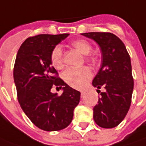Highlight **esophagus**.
Returning <instances> with one entry per match:
<instances>
[{
	"label": "esophagus",
	"mask_w": 146,
	"mask_h": 146,
	"mask_svg": "<svg viewBox=\"0 0 146 146\" xmlns=\"http://www.w3.org/2000/svg\"><path fill=\"white\" fill-rule=\"evenodd\" d=\"M85 95H86V92H85V91H81V98H83Z\"/></svg>",
	"instance_id": "1"
}]
</instances>
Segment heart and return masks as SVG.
I'll return each mask as SVG.
<instances>
[{
    "mask_svg": "<svg viewBox=\"0 0 146 146\" xmlns=\"http://www.w3.org/2000/svg\"><path fill=\"white\" fill-rule=\"evenodd\" d=\"M71 47L76 51L86 56V59L91 65L97 66L99 64V58L97 55L90 53L93 49V45L86 39H77L71 42ZM50 61L52 65L56 69H61L64 67L63 52L60 46L52 48L50 54ZM92 77V72L88 67L81 68H69L63 73L65 81L71 87L75 89H81Z\"/></svg>",
    "mask_w": 146,
    "mask_h": 146,
    "instance_id": "obj_1",
    "label": "heart"
}]
</instances>
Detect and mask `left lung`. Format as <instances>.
Returning a JSON list of instances; mask_svg holds the SVG:
<instances>
[{"label": "left lung", "instance_id": "1", "mask_svg": "<svg viewBox=\"0 0 146 146\" xmlns=\"http://www.w3.org/2000/svg\"><path fill=\"white\" fill-rule=\"evenodd\" d=\"M81 35L94 40L102 52V67L93 86L106 91L94 108V119L105 129L117 126L127 114L133 90L130 56L121 40L111 33L91 32Z\"/></svg>", "mask_w": 146, "mask_h": 146}]
</instances>
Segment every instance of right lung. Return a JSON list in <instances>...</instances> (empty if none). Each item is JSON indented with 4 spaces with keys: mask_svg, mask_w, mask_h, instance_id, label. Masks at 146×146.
Masks as SVG:
<instances>
[{
    "mask_svg": "<svg viewBox=\"0 0 146 146\" xmlns=\"http://www.w3.org/2000/svg\"><path fill=\"white\" fill-rule=\"evenodd\" d=\"M69 35L30 36L21 45L15 60L13 78L19 104L32 122L44 131L67 127L80 102L81 93L58 77L50 61L52 48ZM52 87L62 88V94L51 93Z\"/></svg>",
    "mask_w": 146,
    "mask_h": 146,
    "instance_id": "right-lung-1",
    "label": "right lung"
}]
</instances>
